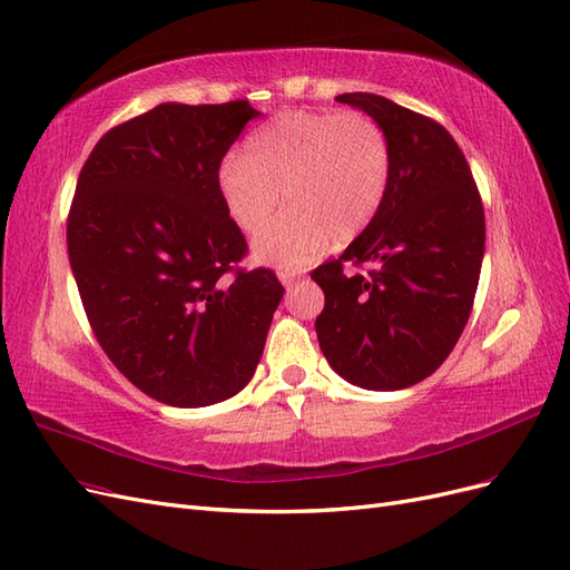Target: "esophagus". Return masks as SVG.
<instances>
[{
	"label": "esophagus",
	"mask_w": 570,
	"mask_h": 570,
	"mask_svg": "<svg viewBox=\"0 0 570 570\" xmlns=\"http://www.w3.org/2000/svg\"><path fill=\"white\" fill-rule=\"evenodd\" d=\"M279 279H282V284L286 288H294L296 282L301 279V274H296V272H279Z\"/></svg>",
	"instance_id": "esophagus-1"
}]
</instances>
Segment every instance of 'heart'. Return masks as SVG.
Returning <instances> with one entry per match:
<instances>
[{
  "label": "heart",
  "mask_w": 570,
  "mask_h": 570,
  "mask_svg": "<svg viewBox=\"0 0 570 570\" xmlns=\"http://www.w3.org/2000/svg\"><path fill=\"white\" fill-rule=\"evenodd\" d=\"M392 181V148L363 111H284L229 153L217 184L226 213L243 234H257L278 206L287 213L257 236L259 263L296 269L330 240L361 236L375 222ZM283 191L279 194L278 190Z\"/></svg>",
  "instance_id": "b5f03b06"
}]
</instances>
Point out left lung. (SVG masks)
<instances>
[{
    "label": "left lung",
    "instance_id": "left-lung-1",
    "mask_svg": "<svg viewBox=\"0 0 570 570\" xmlns=\"http://www.w3.org/2000/svg\"><path fill=\"white\" fill-rule=\"evenodd\" d=\"M336 102L382 126L392 181L375 222L311 274L324 291L315 332L336 375L370 392H396L430 377L456 346L480 282L484 209L444 126L372 92ZM344 262L376 269L346 277Z\"/></svg>",
    "mask_w": 570,
    "mask_h": 570
}]
</instances>
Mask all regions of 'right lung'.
Instances as JSON below:
<instances>
[{"label": "right lung", "mask_w": 570, "mask_h": 570, "mask_svg": "<svg viewBox=\"0 0 570 570\" xmlns=\"http://www.w3.org/2000/svg\"><path fill=\"white\" fill-rule=\"evenodd\" d=\"M248 100L165 102L107 131L80 169L67 246L90 327L121 375L176 409L236 396L255 375L284 286L236 269L248 246L219 165Z\"/></svg>", "instance_id": "1"}]
</instances>
